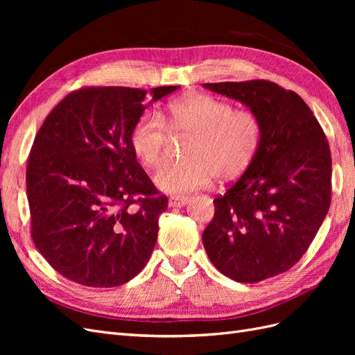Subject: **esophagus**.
Here are the masks:
<instances>
[{"label": "esophagus", "instance_id": "obj_1", "mask_svg": "<svg viewBox=\"0 0 355 355\" xmlns=\"http://www.w3.org/2000/svg\"><path fill=\"white\" fill-rule=\"evenodd\" d=\"M187 201H188V197H170L168 206L170 207H182V206H185Z\"/></svg>", "mask_w": 355, "mask_h": 355}]
</instances>
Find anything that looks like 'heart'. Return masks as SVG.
<instances>
[{
  "label": "heart",
  "instance_id": "b5f03b06",
  "mask_svg": "<svg viewBox=\"0 0 355 355\" xmlns=\"http://www.w3.org/2000/svg\"><path fill=\"white\" fill-rule=\"evenodd\" d=\"M173 137L189 139L187 161L161 167L154 180L161 191L182 196L209 187L216 176L230 182L244 175L261 151L263 124L253 111L235 110L214 96L194 94L170 103L164 115L145 114L133 128L130 144L144 166L157 168Z\"/></svg>",
  "mask_w": 355,
  "mask_h": 355
}]
</instances>
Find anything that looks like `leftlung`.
<instances>
[{
  "mask_svg": "<svg viewBox=\"0 0 355 355\" xmlns=\"http://www.w3.org/2000/svg\"><path fill=\"white\" fill-rule=\"evenodd\" d=\"M259 115L263 141L253 164L214 198L202 244L218 270L239 283L288 271L313 243L331 201L326 135L299 94L266 80L206 83Z\"/></svg>",
  "mask_w": 355,
  "mask_h": 355,
  "instance_id": "obj_1",
  "label": "left lung"
}]
</instances>
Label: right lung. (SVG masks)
Masks as SVG:
<instances>
[{"label":"right lung","mask_w":355,"mask_h":355,"mask_svg":"<svg viewBox=\"0 0 355 355\" xmlns=\"http://www.w3.org/2000/svg\"><path fill=\"white\" fill-rule=\"evenodd\" d=\"M176 85L155 87L153 101ZM146 90L81 87L38 130L26 166L31 237L60 275L116 287L144 270L167 197L136 161L130 136Z\"/></svg>","instance_id":"obj_1"}]
</instances>
